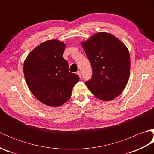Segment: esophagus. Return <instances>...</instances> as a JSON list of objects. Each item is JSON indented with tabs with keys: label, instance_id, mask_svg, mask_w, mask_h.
<instances>
[{
	"label": "esophagus",
	"instance_id": "esophagus-1",
	"mask_svg": "<svg viewBox=\"0 0 154 154\" xmlns=\"http://www.w3.org/2000/svg\"><path fill=\"white\" fill-rule=\"evenodd\" d=\"M77 74L79 75V77L81 78V71H78L77 72Z\"/></svg>",
	"mask_w": 154,
	"mask_h": 154
}]
</instances>
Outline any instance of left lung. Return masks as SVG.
<instances>
[{"mask_svg": "<svg viewBox=\"0 0 154 154\" xmlns=\"http://www.w3.org/2000/svg\"><path fill=\"white\" fill-rule=\"evenodd\" d=\"M93 69L85 82L91 92L104 101L115 99L122 92L130 76L128 50L114 35L99 32L81 42Z\"/></svg>", "mask_w": 154, "mask_h": 154, "instance_id": "8db88e82", "label": "left lung"}]
</instances>
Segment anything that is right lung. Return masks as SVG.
Here are the masks:
<instances>
[{"label": "right lung", "instance_id": "add662e5", "mask_svg": "<svg viewBox=\"0 0 154 154\" xmlns=\"http://www.w3.org/2000/svg\"><path fill=\"white\" fill-rule=\"evenodd\" d=\"M63 42L45 41L34 48L25 60L24 74L32 94L48 106H60L70 99L73 87L79 80L69 71L63 57Z\"/></svg>", "mask_w": 154, "mask_h": 154}]
</instances>
